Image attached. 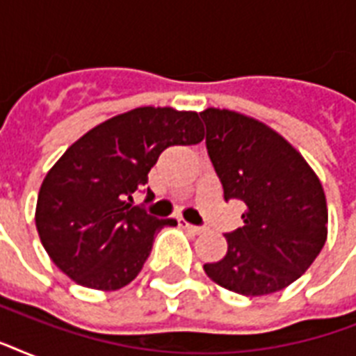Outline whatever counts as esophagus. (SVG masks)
<instances>
[{"label": "esophagus", "mask_w": 356, "mask_h": 356, "mask_svg": "<svg viewBox=\"0 0 356 356\" xmlns=\"http://www.w3.org/2000/svg\"><path fill=\"white\" fill-rule=\"evenodd\" d=\"M184 227L188 229L190 233H194V234H201L203 231H205V229L200 227V225H192V223H186V222H184Z\"/></svg>", "instance_id": "34e87169"}]
</instances>
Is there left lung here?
Masks as SVG:
<instances>
[{"mask_svg": "<svg viewBox=\"0 0 356 356\" xmlns=\"http://www.w3.org/2000/svg\"><path fill=\"white\" fill-rule=\"evenodd\" d=\"M223 197L245 203L243 227L227 233V253L205 264L220 286L266 296L298 281L327 240L325 192L314 170L281 134L227 108L200 113Z\"/></svg>", "mask_w": 356, "mask_h": 356, "instance_id": "1", "label": "left lung"}]
</instances>
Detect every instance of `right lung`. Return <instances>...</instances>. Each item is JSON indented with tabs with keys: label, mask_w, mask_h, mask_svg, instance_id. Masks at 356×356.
I'll return each mask as SVG.
<instances>
[{
	"label": "right lung",
	"mask_w": 356,
	"mask_h": 356,
	"mask_svg": "<svg viewBox=\"0 0 356 356\" xmlns=\"http://www.w3.org/2000/svg\"><path fill=\"white\" fill-rule=\"evenodd\" d=\"M197 113L138 107L99 123L64 151L36 201V231L58 270L81 286L118 290L138 275L159 220L133 205L147 173L170 145L200 144ZM155 195L147 188L145 203Z\"/></svg>",
	"instance_id": "add662e5"
}]
</instances>
